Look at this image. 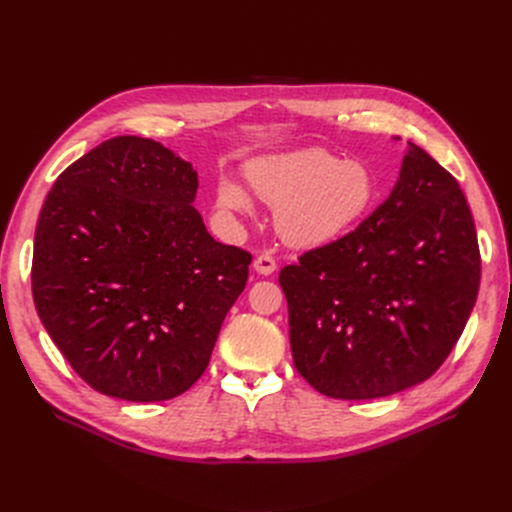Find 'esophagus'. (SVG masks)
I'll use <instances>...</instances> for the list:
<instances>
[{
    "mask_svg": "<svg viewBox=\"0 0 512 512\" xmlns=\"http://www.w3.org/2000/svg\"><path fill=\"white\" fill-rule=\"evenodd\" d=\"M253 267H255L257 274L270 276V274L276 272V259L270 257V255H259V257L253 261Z\"/></svg>",
    "mask_w": 512,
    "mask_h": 512,
    "instance_id": "obj_1",
    "label": "esophagus"
}]
</instances>
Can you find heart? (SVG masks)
<instances>
[{"mask_svg": "<svg viewBox=\"0 0 512 512\" xmlns=\"http://www.w3.org/2000/svg\"><path fill=\"white\" fill-rule=\"evenodd\" d=\"M253 193L276 207L274 222L290 247L330 245L361 224L378 199V184L363 161L342 159L326 149H305L255 159L245 170ZM218 209L249 218L253 201L238 182L222 178Z\"/></svg>", "mask_w": 512, "mask_h": 512, "instance_id": "heart-1", "label": "heart"}]
</instances>
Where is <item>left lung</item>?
<instances>
[{"instance_id": "8db88e82", "label": "left lung", "mask_w": 512, "mask_h": 512, "mask_svg": "<svg viewBox=\"0 0 512 512\" xmlns=\"http://www.w3.org/2000/svg\"><path fill=\"white\" fill-rule=\"evenodd\" d=\"M479 276L459 182L409 143L390 197L353 232L280 272L294 367L342 400L417 386L461 338Z\"/></svg>"}]
</instances>
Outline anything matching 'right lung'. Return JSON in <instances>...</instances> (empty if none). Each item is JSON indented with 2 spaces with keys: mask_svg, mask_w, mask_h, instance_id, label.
Returning <instances> with one entry per match:
<instances>
[{
  "mask_svg": "<svg viewBox=\"0 0 512 512\" xmlns=\"http://www.w3.org/2000/svg\"><path fill=\"white\" fill-rule=\"evenodd\" d=\"M197 170L172 149L114 137L68 166L35 232L33 299L72 369L105 396L168 400L209 365L251 255L213 240Z\"/></svg>",
  "mask_w": 512,
  "mask_h": 512,
  "instance_id": "add662e5",
  "label": "right lung"
}]
</instances>
